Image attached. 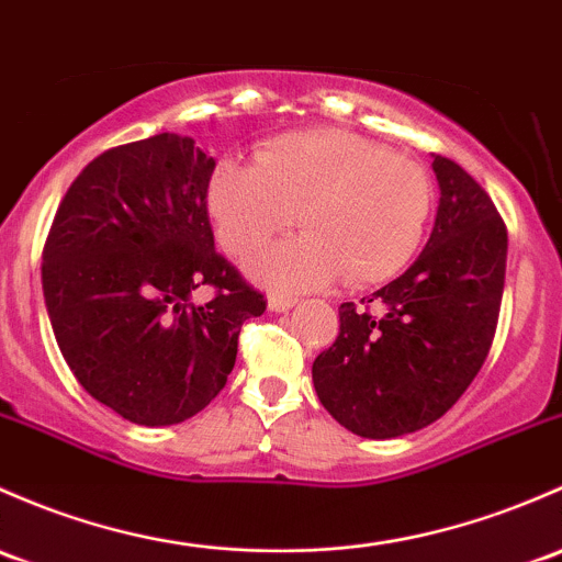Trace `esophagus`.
Wrapping results in <instances>:
<instances>
[{
	"mask_svg": "<svg viewBox=\"0 0 562 562\" xmlns=\"http://www.w3.org/2000/svg\"><path fill=\"white\" fill-rule=\"evenodd\" d=\"M296 296H285V293H269V310L271 312H285L296 304Z\"/></svg>",
	"mask_w": 562,
	"mask_h": 562,
	"instance_id": "1",
	"label": "esophagus"
}]
</instances>
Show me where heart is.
<instances>
[{"label":"heart","mask_w":562,"mask_h":562,"mask_svg":"<svg viewBox=\"0 0 562 562\" xmlns=\"http://www.w3.org/2000/svg\"><path fill=\"white\" fill-rule=\"evenodd\" d=\"M221 245L250 256L299 223L306 236L250 261L269 285L317 288L339 280L376 285L398 274L420 247L434 186L417 161L341 132L282 134L258 150L256 167L226 161L206 191Z\"/></svg>","instance_id":"obj_1"}]
</instances>
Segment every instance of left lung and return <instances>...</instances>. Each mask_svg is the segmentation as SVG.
Returning <instances> with one entry per match:
<instances>
[{
    "instance_id": "obj_1",
    "label": "left lung",
    "mask_w": 562,
    "mask_h": 562,
    "mask_svg": "<svg viewBox=\"0 0 562 562\" xmlns=\"http://www.w3.org/2000/svg\"><path fill=\"white\" fill-rule=\"evenodd\" d=\"M441 199L415 263L363 306H339V336L312 363L317 398L363 439L415 434L450 412L493 347L506 223L465 169L434 156Z\"/></svg>"
}]
</instances>
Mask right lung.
I'll return each mask as SVG.
<instances>
[{
	"instance_id": "add662e5",
	"label": "right lung",
	"mask_w": 562,
	"mask_h": 562,
	"mask_svg": "<svg viewBox=\"0 0 562 562\" xmlns=\"http://www.w3.org/2000/svg\"><path fill=\"white\" fill-rule=\"evenodd\" d=\"M215 161L193 139L117 145L75 177L43 247L58 350L88 395L128 423L202 412L236 360L241 323L266 299L215 250L206 188ZM206 284L199 307L190 293Z\"/></svg>"
}]
</instances>
